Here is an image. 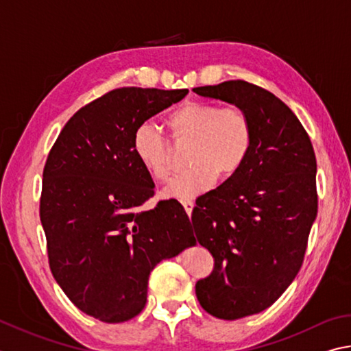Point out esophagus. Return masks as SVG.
<instances>
[{"mask_svg": "<svg viewBox=\"0 0 351 351\" xmlns=\"http://www.w3.org/2000/svg\"><path fill=\"white\" fill-rule=\"evenodd\" d=\"M181 204H182L184 210H186V213H187L189 216L192 215V210H193V207H195V202H193L192 199H184V201H181Z\"/></svg>", "mask_w": 351, "mask_h": 351, "instance_id": "1", "label": "esophagus"}]
</instances>
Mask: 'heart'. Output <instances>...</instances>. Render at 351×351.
Wrapping results in <instances>:
<instances>
[{"mask_svg":"<svg viewBox=\"0 0 351 351\" xmlns=\"http://www.w3.org/2000/svg\"><path fill=\"white\" fill-rule=\"evenodd\" d=\"M175 145H189L190 167L176 176L164 195L189 199L213 186L216 178L228 180L245 164L253 145V125L248 113L238 106L219 107L199 99L184 101L165 118ZM133 155L156 181L173 173L170 143L150 124L136 127L132 136Z\"/></svg>","mask_w":351,"mask_h":351,"instance_id":"obj_1","label":"heart"}]
</instances>
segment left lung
Masks as SVG:
<instances>
[{"mask_svg": "<svg viewBox=\"0 0 351 351\" xmlns=\"http://www.w3.org/2000/svg\"><path fill=\"white\" fill-rule=\"evenodd\" d=\"M193 92L241 107L253 125L245 164L192 212L195 237L215 259L196 298L233 321L269 308L301 269L317 215L316 156L296 114L265 88L234 80Z\"/></svg>", "mask_w": 351, "mask_h": 351, "instance_id": "obj_1", "label": "left lung"}]
</instances>
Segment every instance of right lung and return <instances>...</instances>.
Here are the masks:
<instances>
[{
    "label": "right lung",
    "mask_w": 351,
    "mask_h": 351,
    "mask_svg": "<svg viewBox=\"0 0 351 351\" xmlns=\"http://www.w3.org/2000/svg\"><path fill=\"white\" fill-rule=\"evenodd\" d=\"M187 93L114 88L81 107L49 152L40 218L50 270L76 307L103 322L141 313L150 271L195 244L176 199L144 207L155 182L132 150L136 127Z\"/></svg>",
    "instance_id": "obj_1"
}]
</instances>
